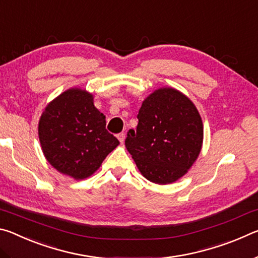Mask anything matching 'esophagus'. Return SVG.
<instances>
[{
    "instance_id": "34e87169",
    "label": "esophagus",
    "mask_w": 258,
    "mask_h": 258,
    "mask_svg": "<svg viewBox=\"0 0 258 258\" xmlns=\"http://www.w3.org/2000/svg\"><path fill=\"white\" fill-rule=\"evenodd\" d=\"M117 138H118L120 143H123L124 140H125V133L121 132V133H119V134H117Z\"/></svg>"
}]
</instances>
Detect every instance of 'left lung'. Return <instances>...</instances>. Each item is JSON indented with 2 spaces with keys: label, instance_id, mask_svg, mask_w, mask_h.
I'll return each mask as SVG.
<instances>
[{
  "label": "left lung",
  "instance_id": "left-lung-1",
  "mask_svg": "<svg viewBox=\"0 0 258 258\" xmlns=\"http://www.w3.org/2000/svg\"><path fill=\"white\" fill-rule=\"evenodd\" d=\"M138 119L137 131H128L125 146L142 175L157 184L184 175L203 145V121L195 104L165 87L143 101Z\"/></svg>",
  "mask_w": 258,
  "mask_h": 258
}]
</instances>
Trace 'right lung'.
Listing matches in <instances>:
<instances>
[{"label": "right lung", "mask_w": 258, "mask_h": 258, "mask_svg": "<svg viewBox=\"0 0 258 258\" xmlns=\"http://www.w3.org/2000/svg\"><path fill=\"white\" fill-rule=\"evenodd\" d=\"M43 154L60 173L76 180L90 176L119 145L106 128V116L93 97L80 89L68 90L47 104L38 124Z\"/></svg>", "instance_id": "1"}]
</instances>
